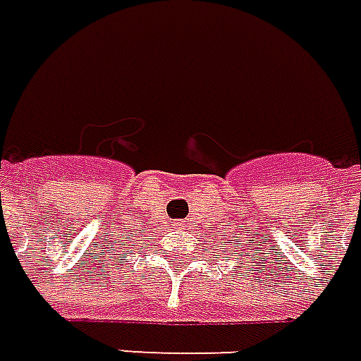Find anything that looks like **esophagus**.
I'll return each mask as SVG.
<instances>
[{
	"label": "esophagus",
	"instance_id": "esophagus-1",
	"mask_svg": "<svg viewBox=\"0 0 361 361\" xmlns=\"http://www.w3.org/2000/svg\"><path fill=\"white\" fill-rule=\"evenodd\" d=\"M173 226H181V222H178V220H176V222H173Z\"/></svg>",
	"mask_w": 361,
	"mask_h": 361
}]
</instances>
